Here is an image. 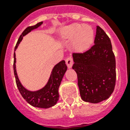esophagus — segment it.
Segmentation results:
<instances>
[{
	"mask_svg": "<svg viewBox=\"0 0 130 130\" xmlns=\"http://www.w3.org/2000/svg\"><path fill=\"white\" fill-rule=\"evenodd\" d=\"M73 59L71 58V57H68L66 59V64H67V67L68 68H71L72 67V65H73Z\"/></svg>",
	"mask_w": 130,
	"mask_h": 130,
	"instance_id": "esophagus-1",
	"label": "esophagus"
}]
</instances>
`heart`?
Returning a JSON list of instances; mask_svg holds the SVG:
<instances>
[{"label": "heart", "instance_id": "heart-1", "mask_svg": "<svg viewBox=\"0 0 130 130\" xmlns=\"http://www.w3.org/2000/svg\"><path fill=\"white\" fill-rule=\"evenodd\" d=\"M60 36L62 39L67 40L73 39V48L78 52H83L91 46L94 34L89 25L73 23L64 27L61 31Z\"/></svg>", "mask_w": 130, "mask_h": 130}]
</instances>
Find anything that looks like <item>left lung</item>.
<instances>
[{"instance_id": "8db88e82", "label": "left lung", "mask_w": 130, "mask_h": 130, "mask_svg": "<svg viewBox=\"0 0 130 130\" xmlns=\"http://www.w3.org/2000/svg\"><path fill=\"white\" fill-rule=\"evenodd\" d=\"M73 59L82 99L99 103L109 99L115 88L116 64L111 40L101 27L96 26L94 45L83 53H73Z\"/></svg>"}]
</instances>
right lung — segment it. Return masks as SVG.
<instances>
[{
  "mask_svg": "<svg viewBox=\"0 0 130 130\" xmlns=\"http://www.w3.org/2000/svg\"><path fill=\"white\" fill-rule=\"evenodd\" d=\"M43 23L42 21L38 23L36 25L33 26L27 27L24 31L22 32L21 36H19L17 40L15 48V51L17 48L19 43L21 42L23 37L31 30L35 29L40 27ZM16 57L15 53H14V63H13V69L15 74V81L17 84V86L19 89V92L21 93L23 98L29 103V105L34 107L42 108V109H48L56 105L59 100V88L61 84L63 76L65 75L67 69V67L65 64V61H60L57 63L55 67H53L51 76L49 77L48 81L42 88L36 91H30L24 88L21 84L17 76V71H16Z\"/></svg>",
  "mask_w": 130,
  "mask_h": 130,
  "instance_id": "right-lung-1",
  "label": "right lung"
}]
</instances>
